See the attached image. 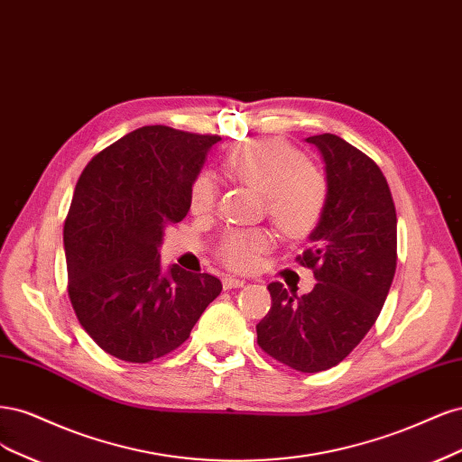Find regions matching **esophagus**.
I'll return each mask as SVG.
<instances>
[{"mask_svg": "<svg viewBox=\"0 0 462 462\" xmlns=\"http://www.w3.org/2000/svg\"><path fill=\"white\" fill-rule=\"evenodd\" d=\"M245 284L244 280L236 278V276H225L222 278V286H225V290H232V288H242Z\"/></svg>", "mask_w": 462, "mask_h": 462, "instance_id": "esophagus-1", "label": "esophagus"}]
</instances>
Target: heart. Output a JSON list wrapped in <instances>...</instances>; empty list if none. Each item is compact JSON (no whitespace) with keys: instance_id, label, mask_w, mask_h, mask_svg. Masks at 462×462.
I'll use <instances>...</instances> for the list:
<instances>
[{"instance_id":"b5f03b06","label":"heart","mask_w":462,"mask_h":462,"mask_svg":"<svg viewBox=\"0 0 462 462\" xmlns=\"http://www.w3.org/2000/svg\"><path fill=\"white\" fill-rule=\"evenodd\" d=\"M222 169L237 182L263 191L264 209L280 232L291 240H303L320 225L328 203V180L307 162L291 143L278 138H259L232 147ZM217 182L211 174H199L189 188V207L196 215L215 209ZM274 237L266 230H234L220 245V259L230 269L249 271Z\"/></svg>"}]
</instances>
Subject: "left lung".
Segmentation results:
<instances>
[{
    "mask_svg": "<svg viewBox=\"0 0 462 462\" xmlns=\"http://www.w3.org/2000/svg\"><path fill=\"white\" fill-rule=\"evenodd\" d=\"M320 152L328 203L310 247L297 257L315 273L312 291L269 284L273 307L257 344L300 372L341 363L376 322L397 266V215L378 165L336 134L307 138Z\"/></svg>",
    "mask_w": 462,
    "mask_h": 462,
    "instance_id": "8db88e82",
    "label": "left lung"
}]
</instances>
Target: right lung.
<instances>
[{
  "mask_svg": "<svg viewBox=\"0 0 462 462\" xmlns=\"http://www.w3.org/2000/svg\"><path fill=\"white\" fill-rule=\"evenodd\" d=\"M218 140L143 126L97 153L79 178L63 230L69 297L82 328L116 359L150 363L180 347L222 290L207 273L162 269L159 255Z\"/></svg>",
  "mask_w": 462,
  "mask_h": 462,
  "instance_id": "1",
  "label": "right lung"
}]
</instances>
